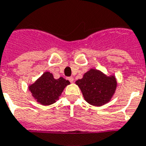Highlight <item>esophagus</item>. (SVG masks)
Wrapping results in <instances>:
<instances>
[{
  "instance_id": "1",
  "label": "esophagus",
  "mask_w": 146,
  "mask_h": 146,
  "mask_svg": "<svg viewBox=\"0 0 146 146\" xmlns=\"http://www.w3.org/2000/svg\"><path fill=\"white\" fill-rule=\"evenodd\" d=\"M68 81H69L71 83H72V82L74 81V78H73V77H68Z\"/></svg>"
}]
</instances>
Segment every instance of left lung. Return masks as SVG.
<instances>
[{
  "mask_svg": "<svg viewBox=\"0 0 146 146\" xmlns=\"http://www.w3.org/2000/svg\"><path fill=\"white\" fill-rule=\"evenodd\" d=\"M87 102L94 106H102L109 102L116 88L115 77H107L96 69H91L83 78L76 81Z\"/></svg>",
  "mask_w": 146,
  "mask_h": 146,
  "instance_id": "1",
  "label": "left lung"
}]
</instances>
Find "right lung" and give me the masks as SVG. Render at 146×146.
Segmentation results:
<instances>
[{
  "label": "right lung",
  "mask_w": 146,
  "mask_h": 146,
  "mask_svg": "<svg viewBox=\"0 0 146 146\" xmlns=\"http://www.w3.org/2000/svg\"><path fill=\"white\" fill-rule=\"evenodd\" d=\"M69 84V81L62 77L55 79L52 74L47 72L31 84L29 89L38 102L42 105H50L58 100L64 88Z\"/></svg>",
  "instance_id": "right-lung-1"
}]
</instances>
